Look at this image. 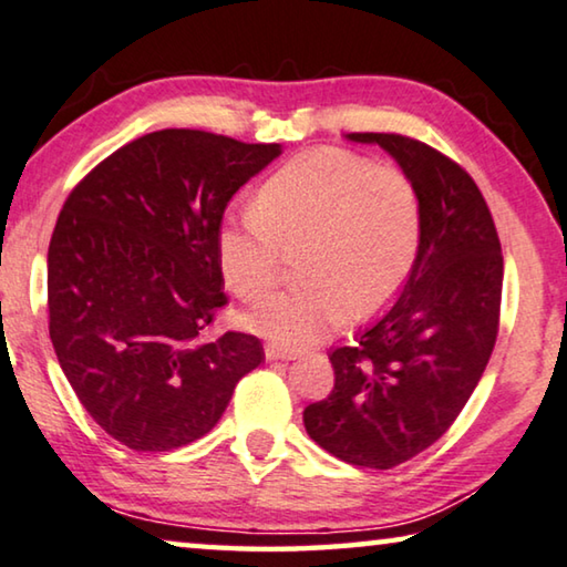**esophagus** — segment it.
<instances>
[{
  "mask_svg": "<svg viewBox=\"0 0 567 567\" xmlns=\"http://www.w3.org/2000/svg\"><path fill=\"white\" fill-rule=\"evenodd\" d=\"M299 352L291 350V347H278V344H266V360H296Z\"/></svg>",
  "mask_w": 567,
  "mask_h": 567,
  "instance_id": "esophagus-1",
  "label": "esophagus"
}]
</instances>
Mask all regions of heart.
Listing matches in <instances>:
<instances>
[{
  "mask_svg": "<svg viewBox=\"0 0 567 567\" xmlns=\"http://www.w3.org/2000/svg\"><path fill=\"white\" fill-rule=\"evenodd\" d=\"M421 248V197L393 164H370L342 150H313L274 172L256 213L225 220L217 258L243 301H260L301 254L299 289L278 293L248 317L276 342L311 344L360 313L393 301Z\"/></svg>",
  "mask_w": 567,
  "mask_h": 567,
  "instance_id": "1",
  "label": "heart"
}]
</instances>
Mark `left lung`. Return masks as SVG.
I'll return each instance as SVG.
<instances>
[{"mask_svg": "<svg viewBox=\"0 0 567 567\" xmlns=\"http://www.w3.org/2000/svg\"><path fill=\"white\" fill-rule=\"evenodd\" d=\"M380 144L421 197V248L398 301L354 342L334 347V388L303 425L329 454L393 468L451 429L482 380L499 332L504 258L489 205L461 164L403 134Z\"/></svg>", "mask_w": 567, "mask_h": 567, "instance_id": "8db88e82", "label": "left lung"}]
</instances>
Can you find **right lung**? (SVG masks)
Here are the masks:
<instances>
[{"mask_svg": "<svg viewBox=\"0 0 567 567\" xmlns=\"http://www.w3.org/2000/svg\"><path fill=\"white\" fill-rule=\"evenodd\" d=\"M278 154V144L162 128L68 195L48 250L50 339L78 400L124 446L154 454L203 439L264 362L258 337L205 339V329L228 303L225 207Z\"/></svg>", "mask_w": 567, "mask_h": 567, "instance_id": "1", "label": "right lung"}]
</instances>
